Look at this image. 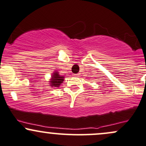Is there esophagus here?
<instances>
[{
    "mask_svg": "<svg viewBox=\"0 0 146 146\" xmlns=\"http://www.w3.org/2000/svg\"><path fill=\"white\" fill-rule=\"evenodd\" d=\"M73 76H74V77H78V74H74V75H73Z\"/></svg>",
    "mask_w": 146,
    "mask_h": 146,
    "instance_id": "esophagus-1",
    "label": "esophagus"
}]
</instances>
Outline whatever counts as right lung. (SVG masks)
Instances as JSON below:
<instances>
[{
  "mask_svg": "<svg viewBox=\"0 0 146 146\" xmlns=\"http://www.w3.org/2000/svg\"><path fill=\"white\" fill-rule=\"evenodd\" d=\"M64 80V77L60 75L58 72L56 71L51 75V78L49 81V84L52 87H59L60 85L63 82Z\"/></svg>",
  "mask_w": 146,
  "mask_h": 146,
  "instance_id": "1",
  "label": "right lung"
}]
</instances>
